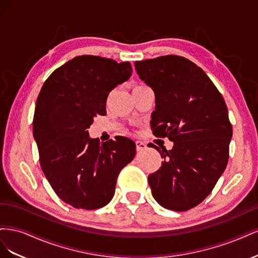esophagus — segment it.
<instances>
[{
	"mask_svg": "<svg viewBox=\"0 0 258 258\" xmlns=\"http://www.w3.org/2000/svg\"><path fill=\"white\" fill-rule=\"evenodd\" d=\"M136 145H137V151L138 152H142V151L146 150V144L142 141H137Z\"/></svg>",
	"mask_w": 258,
	"mask_h": 258,
	"instance_id": "34e87169",
	"label": "esophagus"
}]
</instances>
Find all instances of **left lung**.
Masks as SVG:
<instances>
[{
	"label": "left lung",
	"mask_w": 258,
	"mask_h": 258,
	"mask_svg": "<svg viewBox=\"0 0 258 258\" xmlns=\"http://www.w3.org/2000/svg\"><path fill=\"white\" fill-rule=\"evenodd\" d=\"M135 67L155 92L153 134L174 142L170 151L152 145L163 161L148 184L161 207L184 212L209 196L227 166L232 137L227 106L204 70L184 57L168 54Z\"/></svg>",
	"instance_id": "1"
}]
</instances>
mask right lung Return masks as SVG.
<instances>
[{
	"label": "right lung",
	"instance_id": "obj_1",
	"mask_svg": "<svg viewBox=\"0 0 258 258\" xmlns=\"http://www.w3.org/2000/svg\"><path fill=\"white\" fill-rule=\"evenodd\" d=\"M131 73L130 62L84 54L54 70L37 97L33 136L42 170L57 196L76 209L107 205L121 169L135 158L130 139L100 143L87 130Z\"/></svg>",
	"mask_w": 258,
	"mask_h": 258
}]
</instances>
